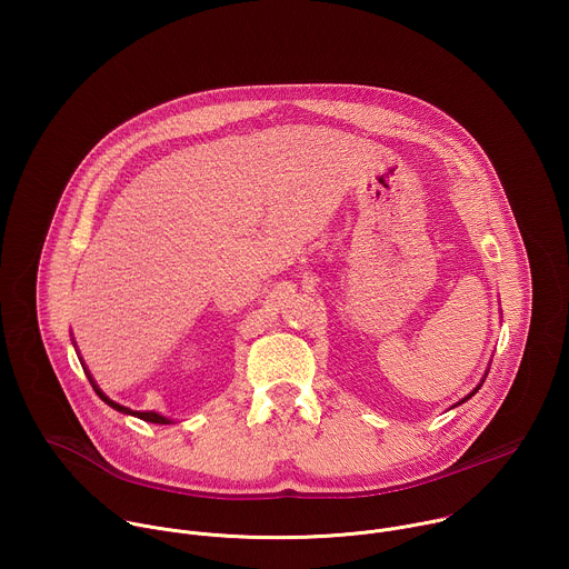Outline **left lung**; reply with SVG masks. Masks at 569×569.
<instances>
[{
  "mask_svg": "<svg viewBox=\"0 0 569 569\" xmlns=\"http://www.w3.org/2000/svg\"><path fill=\"white\" fill-rule=\"evenodd\" d=\"M483 378H486V376H483ZM481 382H483V380H481ZM481 382H479V385H477V387H475V389H472V391H470V393H468V396H466V398H461V400H459V405H461V402H466V400H468V398H470V396H475V393H477V389H479V387H481Z\"/></svg>",
  "mask_w": 569,
  "mask_h": 569,
  "instance_id": "left-lung-1",
  "label": "left lung"
}]
</instances>
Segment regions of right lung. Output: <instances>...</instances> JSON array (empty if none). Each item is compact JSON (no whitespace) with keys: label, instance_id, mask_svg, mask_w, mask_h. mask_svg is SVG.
I'll return each mask as SVG.
<instances>
[{"label":"right lung","instance_id":"add662e5","mask_svg":"<svg viewBox=\"0 0 569 569\" xmlns=\"http://www.w3.org/2000/svg\"><path fill=\"white\" fill-rule=\"evenodd\" d=\"M86 373H88V378H90V382H92V387H94V391L101 396V400H106L112 410H117V412H121V415H132V417H137V419H141V421H148V423H159V426H169L171 423V419H167V417H161V415H157V412H132L130 408H123V405H119V402H114V400H110L101 389H99V385L92 380V376H90V371L86 369Z\"/></svg>","mask_w":569,"mask_h":569}]
</instances>
